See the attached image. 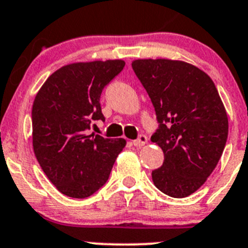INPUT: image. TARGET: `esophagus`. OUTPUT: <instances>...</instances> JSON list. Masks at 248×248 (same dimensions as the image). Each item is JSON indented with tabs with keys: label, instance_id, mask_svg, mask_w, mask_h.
Segmentation results:
<instances>
[{
	"label": "esophagus",
	"instance_id": "esophagus-1",
	"mask_svg": "<svg viewBox=\"0 0 248 248\" xmlns=\"http://www.w3.org/2000/svg\"><path fill=\"white\" fill-rule=\"evenodd\" d=\"M146 141H148V138H146L144 134H140V136L138 137V139L133 140V145L137 146V148H140V146H143L144 144H146Z\"/></svg>",
	"mask_w": 248,
	"mask_h": 248
}]
</instances>
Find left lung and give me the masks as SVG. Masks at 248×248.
<instances>
[{"label": "left lung", "mask_w": 248, "mask_h": 248, "mask_svg": "<svg viewBox=\"0 0 248 248\" xmlns=\"http://www.w3.org/2000/svg\"><path fill=\"white\" fill-rule=\"evenodd\" d=\"M132 68L155 108L151 136L163 151L151 177L170 198H186L206 182L228 139V115L210 76L180 60L138 59Z\"/></svg>", "instance_id": "1"}]
</instances>
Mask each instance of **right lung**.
I'll return each mask as SVG.
<instances>
[{"label": "right lung", "mask_w": 248, "mask_h": 248, "mask_svg": "<svg viewBox=\"0 0 248 248\" xmlns=\"http://www.w3.org/2000/svg\"><path fill=\"white\" fill-rule=\"evenodd\" d=\"M124 60H95L60 68L47 78L32 105V146L48 179L64 195L85 199L109 179L126 140L88 134L102 114L100 95L122 71Z\"/></svg>", "instance_id": "right-lung-1"}]
</instances>
